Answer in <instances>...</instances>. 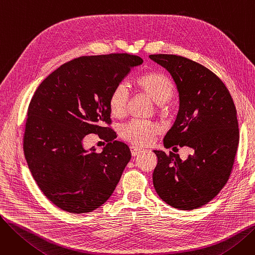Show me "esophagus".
<instances>
[{
    "instance_id": "34e87169",
    "label": "esophagus",
    "mask_w": 255,
    "mask_h": 255,
    "mask_svg": "<svg viewBox=\"0 0 255 255\" xmlns=\"http://www.w3.org/2000/svg\"><path fill=\"white\" fill-rule=\"evenodd\" d=\"M130 150H131V154H132V156H137V155H139V154L142 152V150H141V149L136 148V146H134V145L131 146Z\"/></svg>"
}]
</instances>
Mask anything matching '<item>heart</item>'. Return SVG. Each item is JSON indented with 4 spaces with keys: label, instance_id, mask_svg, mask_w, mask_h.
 Segmentation results:
<instances>
[{
    "label": "heart",
    "instance_id": "b5f03b06",
    "mask_svg": "<svg viewBox=\"0 0 255 255\" xmlns=\"http://www.w3.org/2000/svg\"><path fill=\"white\" fill-rule=\"evenodd\" d=\"M135 87L140 94L154 101L157 110L162 111L164 103L169 101L176 92L175 83L165 73L150 71L139 76ZM129 101V91L125 84L117 85L110 93L107 105L111 114L116 118H122ZM159 127L150 121L133 120L123 125L120 129V135L124 140L137 145L145 146L150 144L158 134Z\"/></svg>",
    "mask_w": 255,
    "mask_h": 255
}]
</instances>
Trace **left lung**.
I'll return each instance as SVG.
<instances>
[{"instance_id":"8db88e82","label":"left lung","mask_w":255,"mask_h":255,"mask_svg":"<svg viewBox=\"0 0 255 255\" xmlns=\"http://www.w3.org/2000/svg\"><path fill=\"white\" fill-rule=\"evenodd\" d=\"M150 58L170 72L180 96L164 145L193 150L185 161L171 151H154L158 162L153 184L166 204L191 211L211 202L231 177L239 144L237 110L222 80L207 67L175 55Z\"/></svg>"}]
</instances>
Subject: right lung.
Masks as SVG:
<instances>
[{"instance_id": "1", "label": "right lung", "mask_w": 255, "mask_h": 255, "mask_svg": "<svg viewBox=\"0 0 255 255\" xmlns=\"http://www.w3.org/2000/svg\"><path fill=\"white\" fill-rule=\"evenodd\" d=\"M142 59L129 53L85 56L60 66L39 85L28 109L23 153L38 187L50 202L74 214L92 212L114 192L131 153L114 140L111 91ZM90 132L108 141L86 151Z\"/></svg>"}]
</instances>
